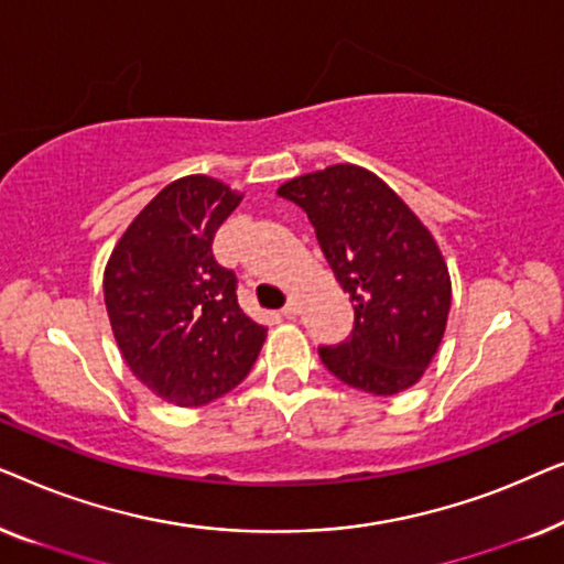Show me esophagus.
Here are the masks:
<instances>
[{"label": "esophagus", "instance_id": "1", "mask_svg": "<svg viewBox=\"0 0 564 564\" xmlns=\"http://www.w3.org/2000/svg\"><path fill=\"white\" fill-rule=\"evenodd\" d=\"M282 315H284V318H288V321L297 318V315H300V305L295 303V300H290V303L282 307Z\"/></svg>", "mask_w": 564, "mask_h": 564}]
</instances>
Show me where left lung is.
Returning a JSON list of instances; mask_svg holds the SVG:
<instances>
[{
    "label": "left lung",
    "mask_w": 564,
    "mask_h": 564,
    "mask_svg": "<svg viewBox=\"0 0 564 564\" xmlns=\"http://www.w3.org/2000/svg\"><path fill=\"white\" fill-rule=\"evenodd\" d=\"M303 207L338 284L354 303L346 341L321 346L323 365L369 395H398L438 351L452 305L446 261L411 207L380 176L334 164L284 182Z\"/></svg>",
    "instance_id": "obj_1"
}]
</instances>
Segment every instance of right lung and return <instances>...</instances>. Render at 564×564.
I'll use <instances>...</instances> for the list:
<instances>
[{"label": "right lung", "mask_w": 564, "mask_h": 564, "mask_svg": "<svg viewBox=\"0 0 564 564\" xmlns=\"http://www.w3.org/2000/svg\"><path fill=\"white\" fill-rule=\"evenodd\" d=\"M241 192L205 174L166 184L115 243L105 305L122 359L153 395L205 405L251 372L267 328L241 311L236 274L213 257Z\"/></svg>", "instance_id": "obj_1"}]
</instances>
